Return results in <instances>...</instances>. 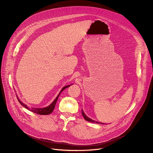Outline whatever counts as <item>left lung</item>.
<instances>
[{
    "label": "left lung",
    "mask_w": 153,
    "mask_h": 153,
    "mask_svg": "<svg viewBox=\"0 0 153 153\" xmlns=\"http://www.w3.org/2000/svg\"><path fill=\"white\" fill-rule=\"evenodd\" d=\"M82 116L84 117V119L86 120V121L90 122H92V123H100V124H104L103 123H100V122H96V121H94V120H92L91 118H89V117H87V115H86L84 114V112L83 111L82 109Z\"/></svg>",
    "instance_id": "1"
}]
</instances>
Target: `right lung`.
<instances>
[{
	"label": "right lung",
	"instance_id": "1",
	"mask_svg": "<svg viewBox=\"0 0 153 153\" xmlns=\"http://www.w3.org/2000/svg\"><path fill=\"white\" fill-rule=\"evenodd\" d=\"M72 85V84H71ZM71 85H66V86H64L62 88V89L61 90L60 92L59 93V94L58 95L57 97H56V99L54 100V101L50 104V105L49 106H48L46 107H44V108H30L28 107H27V105H26V104L23 103L17 97V99L19 102V103L21 104V105L22 106H23L24 107H25V108L29 110L30 111H33V113H35V114H39V115H49L50 114H51L54 108V107L56 105V102H57L58 100V99L59 97V96L60 95V94L65 89H66L67 87H69V86H71Z\"/></svg>",
	"mask_w": 153,
	"mask_h": 153
}]
</instances>
